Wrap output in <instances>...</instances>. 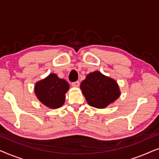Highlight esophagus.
<instances>
[{
	"label": "esophagus",
	"instance_id": "obj_1",
	"mask_svg": "<svg viewBox=\"0 0 159 159\" xmlns=\"http://www.w3.org/2000/svg\"><path fill=\"white\" fill-rule=\"evenodd\" d=\"M71 86L75 87V88H78V87L80 86V82L76 81V82H72V83H71Z\"/></svg>",
	"mask_w": 159,
	"mask_h": 159
}]
</instances>
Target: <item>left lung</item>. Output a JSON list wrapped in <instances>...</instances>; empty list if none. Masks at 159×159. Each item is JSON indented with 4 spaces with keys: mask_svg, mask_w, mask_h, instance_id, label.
I'll use <instances>...</instances> for the list:
<instances>
[{
    "mask_svg": "<svg viewBox=\"0 0 159 159\" xmlns=\"http://www.w3.org/2000/svg\"><path fill=\"white\" fill-rule=\"evenodd\" d=\"M80 88L89 105L97 108H106L120 95L117 82L98 71L87 75Z\"/></svg>",
    "mask_w": 159,
    "mask_h": 159,
    "instance_id": "8db88e82",
    "label": "left lung"
}]
</instances>
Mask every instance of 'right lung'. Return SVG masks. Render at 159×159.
Returning <instances> with one entry per match:
<instances>
[{"mask_svg":"<svg viewBox=\"0 0 159 159\" xmlns=\"http://www.w3.org/2000/svg\"><path fill=\"white\" fill-rule=\"evenodd\" d=\"M69 84L66 80L60 79L56 74H50L39 81L34 86V93L41 103L50 108H58L65 101V94Z\"/></svg>","mask_w":159,"mask_h":159,"instance_id":"obj_1","label":"right lung"}]
</instances>
